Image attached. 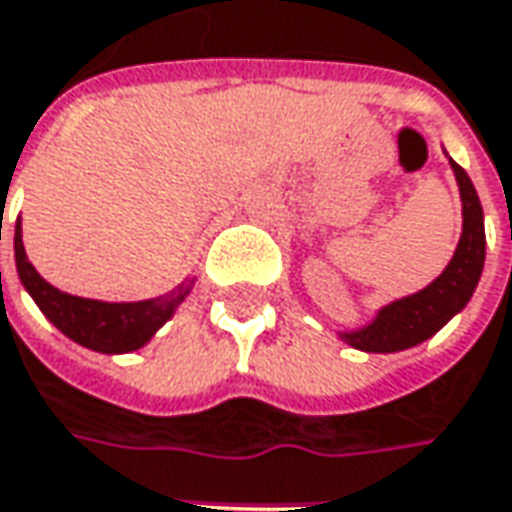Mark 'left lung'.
I'll use <instances>...</instances> for the list:
<instances>
[{"instance_id":"obj_1","label":"left lung","mask_w":512,"mask_h":512,"mask_svg":"<svg viewBox=\"0 0 512 512\" xmlns=\"http://www.w3.org/2000/svg\"><path fill=\"white\" fill-rule=\"evenodd\" d=\"M462 195V238L445 266V272L431 286L411 297L394 300L377 311L368 326L357 331H340V340L368 354H391L411 345L425 343L453 314L465 309L485 269V212L467 172L450 161Z\"/></svg>"}]
</instances>
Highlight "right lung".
Instances as JSON below:
<instances>
[{"label": "right lung", "instance_id": "right-lung-1", "mask_svg": "<svg viewBox=\"0 0 512 512\" xmlns=\"http://www.w3.org/2000/svg\"><path fill=\"white\" fill-rule=\"evenodd\" d=\"M13 252H16V272L36 300L47 320L70 337L73 343L93 348L101 354H127L141 345H147L155 337V331L167 323L175 309L184 303V297L192 291L195 280H186L178 289L161 294L155 300H138V303H104V300H87L73 297L67 291L50 286L42 274L33 269V263L25 255L22 243V223L16 221L13 235Z\"/></svg>", "mask_w": 512, "mask_h": 512}]
</instances>
